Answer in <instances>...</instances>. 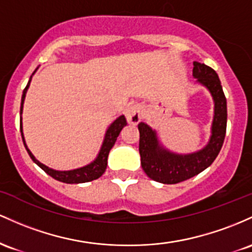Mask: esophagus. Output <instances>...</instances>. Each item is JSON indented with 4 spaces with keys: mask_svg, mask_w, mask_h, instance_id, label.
I'll use <instances>...</instances> for the list:
<instances>
[{
    "mask_svg": "<svg viewBox=\"0 0 252 252\" xmlns=\"http://www.w3.org/2000/svg\"><path fill=\"white\" fill-rule=\"evenodd\" d=\"M125 117L127 123H128L129 125H137V124L141 120L140 107L137 106V104L128 106L125 111Z\"/></svg>",
    "mask_w": 252,
    "mask_h": 252,
    "instance_id": "1",
    "label": "esophagus"
}]
</instances>
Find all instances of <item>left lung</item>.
I'll return each mask as SVG.
<instances>
[{
	"mask_svg": "<svg viewBox=\"0 0 252 252\" xmlns=\"http://www.w3.org/2000/svg\"><path fill=\"white\" fill-rule=\"evenodd\" d=\"M193 76L196 82L207 88L214 102L211 137L207 145L191 154H176L164 148L158 139L156 129L140 123L139 154L141 168L151 180L164 185L182 182L207 169L221 150L227 123V104L217 72L206 64L194 62Z\"/></svg>",
	"mask_w": 252,
	"mask_h": 252,
	"instance_id": "obj_1",
	"label": "left lung"
}]
</instances>
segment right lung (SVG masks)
I'll use <instances>...</instances> for the list:
<instances>
[{"label":"right lung","mask_w":252,"mask_h":252,"mask_svg":"<svg viewBox=\"0 0 252 252\" xmlns=\"http://www.w3.org/2000/svg\"><path fill=\"white\" fill-rule=\"evenodd\" d=\"M35 71L32 73L26 88L24 89V93H22V97H21V107H20V132H21L22 141H24V145L27 150L28 155H30V157L32 158L33 162H34L38 166H40L42 170L46 172L47 175H50V176L53 177L55 180L61 181V182L70 183V185H77V183L90 182V181L98 179V177L102 176L103 172L106 171L107 159H108L109 151H111V149L114 146L115 141H117V138L119 137V134H120L121 129L127 125L125 117H124V115H120V117L115 119L111 125L108 126V128H107L106 131V134H104L100 151H98L97 156H96V158L93 160V162H90L89 164H87V165L84 166H81V168L72 169V170H55V169L49 168V166L45 165V164H42L41 162H39V160L33 156L31 150L27 148L26 141H25V137H24V132H22V111H24L25 97H26V93L28 88H30L31 81H32V77L35 73Z\"/></svg>","instance_id":"obj_1"}]
</instances>
